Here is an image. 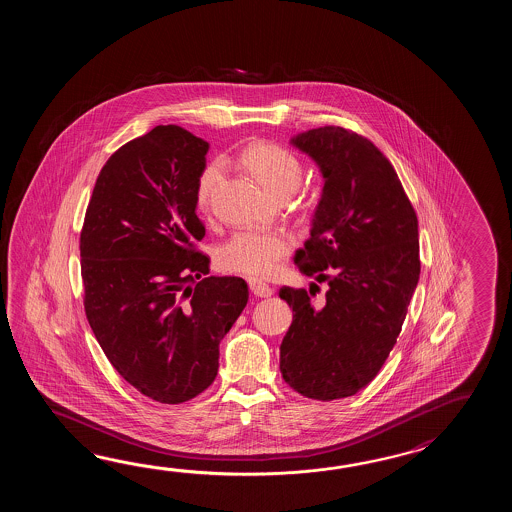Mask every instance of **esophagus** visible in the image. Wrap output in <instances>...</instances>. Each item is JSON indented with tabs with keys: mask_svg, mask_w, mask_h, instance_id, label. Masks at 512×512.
Masks as SVG:
<instances>
[{
	"mask_svg": "<svg viewBox=\"0 0 512 512\" xmlns=\"http://www.w3.org/2000/svg\"><path fill=\"white\" fill-rule=\"evenodd\" d=\"M249 287H251V293L254 294L256 298H269V296H272V293H274L267 283L256 282V280H251Z\"/></svg>",
	"mask_w": 512,
	"mask_h": 512,
	"instance_id": "1",
	"label": "esophagus"
}]
</instances>
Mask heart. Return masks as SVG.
Masks as SVG:
<instances>
[{
	"mask_svg": "<svg viewBox=\"0 0 512 512\" xmlns=\"http://www.w3.org/2000/svg\"><path fill=\"white\" fill-rule=\"evenodd\" d=\"M241 164L251 172L272 196L293 194L302 183L304 168L293 153L272 142H252L241 153ZM225 174L223 163L208 164L197 181V205L207 210ZM293 249V240L282 232L241 230L218 251L221 269L241 272L252 278H267Z\"/></svg>",
	"mask_w": 512,
	"mask_h": 512,
	"instance_id": "obj_1",
	"label": "heart"
}]
</instances>
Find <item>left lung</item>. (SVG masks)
Returning a JSON list of instances; mask_svg holds the SVG:
<instances>
[{"label": "left lung", "mask_w": 512, "mask_h": 512, "mask_svg": "<svg viewBox=\"0 0 512 512\" xmlns=\"http://www.w3.org/2000/svg\"><path fill=\"white\" fill-rule=\"evenodd\" d=\"M289 142L324 179L311 236L294 263L327 291L313 302L311 291L280 289L293 307L280 371L294 392L333 401L368 386L397 342L421 272L417 216L368 139L324 126Z\"/></svg>", "instance_id": "1"}]
</instances>
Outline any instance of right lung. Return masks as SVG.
Returning a JSON list of instances; mask_svg holds the SVG:
<instances>
[{
  "label": "right lung",
  "mask_w": 512,
  "mask_h": 512,
  "mask_svg": "<svg viewBox=\"0 0 512 512\" xmlns=\"http://www.w3.org/2000/svg\"><path fill=\"white\" fill-rule=\"evenodd\" d=\"M210 144L174 124L126 142L98 174L80 234L87 320L113 368L157 403L205 392L247 282L207 276L197 181Z\"/></svg>",
  "instance_id": "1"
}]
</instances>
